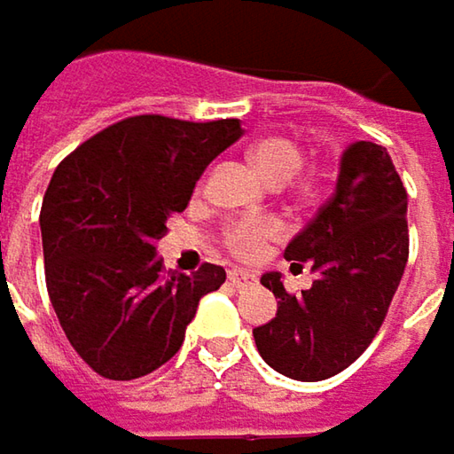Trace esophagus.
Here are the masks:
<instances>
[{
  "mask_svg": "<svg viewBox=\"0 0 454 454\" xmlns=\"http://www.w3.org/2000/svg\"><path fill=\"white\" fill-rule=\"evenodd\" d=\"M230 282L232 287H248V285H255V274L246 269H230Z\"/></svg>",
  "mask_w": 454,
  "mask_h": 454,
  "instance_id": "1",
  "label": "esophagus"
}]
</instances>
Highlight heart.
I'll use <instances>...</instances> for the list:
<instances>
[{
  "label": "heart",
  "mask_w": 454,
  "mask_h": 454,
  "mask_svg": "<svg viewBox=\"0 0 454 454\" xmlns=\"http://www.w3.org/2000/svg\"><path fill=\"white\" fill-rule=\"evenodd\" d=\"M248 159L255 167V172L269 183V185H287L303 167V148L287 136H266L255 141L248 148ZM311 188V185H306ZM282 235L277 222H238L227 230L224 243L227 248L240 258H254L258 255L266 243L277 240Z\"/></svg>",
  "instance_id": "b5f03b06"
}]
</instances>
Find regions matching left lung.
Masks as SVG:
<instances>
[{
  "label": "left lung",
  "mask_w": 454,
  "mask_h": 454,
  "mask_svg": "<svg viewBox=\"0 0 454 454\" xmlns=\"http://www.w3.org/2000/svg\"><path fill=\"white\" fill-rule=\"evenodd\" d=\"M408 193L384 145L350 143L337 188L290 240L285 258L311 266V290L290 295L277 271L261 277L277 316L255 326L261 358L274 371L321 381L345 371L376 337L408 263Z\"/></svg>",
  "instance_id": "obj_1"
}]
</instances>
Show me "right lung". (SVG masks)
<instances>
[{
    "instance_id": "right-lung-1",
    "label": "right lung",
    "mask_w": 454,
    "mask_h": 454,
    "mask_svg": "<svg viewBox=\"0 0 454 454\" xmlns=\"http://www.w3.org/2000/svg\"><path fill=\"white\" fill-rule=\"evenodd\" d=\"M240 136V120L141 114L96 133L54 169L38 219L46 290L96 373L130 381L164 366L200 298L227 279L216 263L191 277L164 271L156 243L203 169Z\"/></svg>"
}]
</instances>
